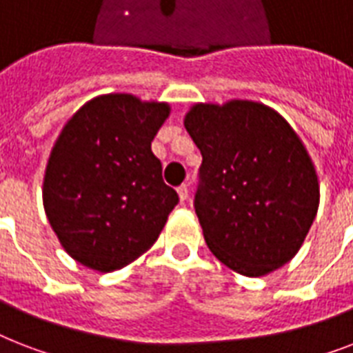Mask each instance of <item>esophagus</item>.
Here are the masks:
<instances>
[{
  "label": "esophagus",
  "mask_w": 353,
  "mask_h": 353,
  "mask_svg": "<svg viewBox=\"0 0 353 353\" xmlns=\"http://www.w3.org/2000/svg\"><path fill=\"white\" fill-rule=\"evenodd\" d=\"M177 196H179V199H181V201H187V199H188V187H187V185H181V187L177 188Z\"/></svg>",
  "instance_id": "34e87169"
}]
</instances>
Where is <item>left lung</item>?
I'll use <instances>...</instances> for the list:
<instances>
[{
  "label": "left lung",
  "mask_w": 353,
  "mask_h": 353,
  "mask_svg": "<svg viewBox=\"0 0 353 353\" xmlns=\"http://www.w3.org/2000/svg\"><path fill=\"white\" fill-rule=\"evenodd\" d=\"M185 128L203 157L194 209L212 254L243 276H263L290 262L321 198L295 130L252 101L194 104Z\"/></svg>",
  "instance_id": "left-lung-1"
}]
</instances>
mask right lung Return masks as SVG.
<instances>
[{"mask_svg":"<svg viewBox=\"0 0 353 353\" xmlns=\"http://www.w3.org/2000/svg\"><path fill=\"white\" fill-rule=\"evenodd\" d=\"M168 115L166 102L110 93L85 102L58 135L43 209L65 252L85 268L110 273L132 263L179 201L152 152Z\"/></svg>","mask_w":353,"mask_h":353,"instance_id":"add662e5","label":"right lung"}]
</instances>
